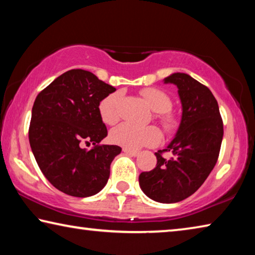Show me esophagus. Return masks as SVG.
<instances>
[{
    "label": "esophagus",
    "instance_id": "1",
    "mask_svg": "<svg viewBox=\"0 0 255 255\" xmlns=\"http://www.w3.org/2000/svg\"><path fill=\"white\" fill-rule=\"evenodd\" d=\"M124 153L129 155V156H137L138 152H135V150H130V149H127V148H123Z\"/></svg>",
    "mask_w": 255,
    "mask_h": 255
}]
</instances>
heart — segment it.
Instances as JSON below:
<instances>
[{
	"instance_id": "1",
	"label": "heart",
	"mask_w": 255,
	"mask_h": 255,
	"mask_svg": "<svg viewBox=\"0 0 255 255\" xmlns=\"http://www.w3.org/2000/svg\"><path fill=\"white\" fill-rule=\"evenodd\" d=\"M141 96L147 102L150 109L156 112V117L164 128L172 129L175 126V119L169 110L172 108L171 98L159 89L148 88L141 91ZM122 92L116 91L108 94L99 103V112L101 119L108 125H114L119 119V102ZM110 139L114 144L123 146L124 148L137 150L145 146L156 145L161 139V132L153 126L138 127L130 124H122L112 129Z\"/></svg>"
}]
</instances>
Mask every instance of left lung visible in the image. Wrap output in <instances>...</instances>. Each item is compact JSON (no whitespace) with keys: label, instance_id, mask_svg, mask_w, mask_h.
<instances>
[{"label":"left lung","instance_id":"obj_1","mask_svg":"<svg viewBox=\"0 0 255 255\" xmlns=\"http://www.w3.org/2000/svg\"><path fill=\"white\" fill-rule=\"evenodd\" d=\"M163 81L178 88L182 116L171 143L155 153V169L140 173L139 185L152 200L174 204L193 195L208 178L218 159L224 128L217 100L207 86L185 73ZM163 151H171L172 157L164 159Z\"/></svg>","mask_w":255,"mask_h":255}]
</instances>
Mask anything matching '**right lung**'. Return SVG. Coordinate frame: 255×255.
<instances>
[{
    "label": "right lung",
    "instance_id": "1",
    "mask_svg": "<svg viewBox=\"0 0 255 255\" xmlns=\"http://www.w3.org/2000/svg\"><path fill=\"white\" fill-rule=\"evenodd\" d=\"M114 86L84 70L67 71L34 100L29 141L38 166L59 191L91 197L105 188L110 164L122 152L117 145H99L107 137L99 103ZM83 143L95 147L86 150Z\"/></svg>",
    "mask_w": 255,
    "mask_h": 255
}]
</instances>
